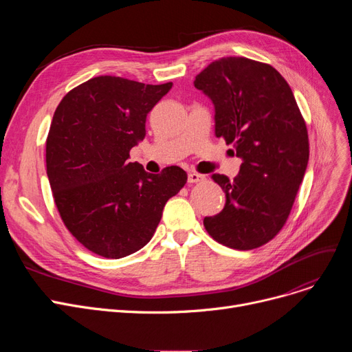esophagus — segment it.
Masks as SVG:
<instances>
[{
    "instance_id": "esophagus-1",
    "label": "esophagus",
    "mask_w": 352,
    "mask_h": 352,
    "mask_svg": "<svg viewBox=\"0 0 352 352\" xmlns=\"http://www.w3.org/2000/svg\"><path fill=\"white\" fill-rule=\"evenodd\" d=\"M204 181H206L204 175L197 174V173H190L188 174V182L190 184H198V182H204Z\"/></svg>"
}]
</instances>
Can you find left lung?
I'll list each match as a JSON object with an SVG mask.
<instances>
[{"mask_svg": "<svg viewBox=\"0 0 352 352\" xmlns=\"http://www.w3.org/2000/svg\"><path fill=\"white\" fill-rule=\"evenodd\" d=\"M215 107V135L243 158L224 190V210L204 218L207 232L226 247H261L285 226L309 158L305 120L288 82L274 67L245 57L211 63L195 77ZM234 154V151H232Z\"/></svg>", "mask_w": 352, "mask_h": 352, "instance_id": "left-lung-1", "label": "left lung"}]
</instances>
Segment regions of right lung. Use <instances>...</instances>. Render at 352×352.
<instances>
[{
	"mask_svg": "<svg viewBox=\"0 0 352 352\" xmlns=\"http://www.w3.org/2000/svg\"><path fill=\"white\" fill-rule=\"evenodd\" d=\"M171 87L101 76L72 88L55 109L47 175L64 226L91 252L118 260L141 250L165 202L186 186L177 165L150 174L128 161L145 138L148 113Z\"/></svg>",
	"mask_w": 352,
	"mask_h": 352,
	"instance_id": "1",
	"label": "right lung"
}]
</instances>
